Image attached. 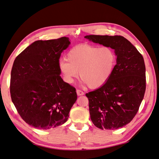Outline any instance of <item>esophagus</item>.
Wrapping results in <instances>:
<instances>
[{
  "label": "esophagus",
  "instance_id": "34e87169",
  "mask_svg": "<svg viewBox=\"0 0 159 159\" xmlns=\"http://www.w3.org/2000/svg\"><path fill=\"white\" fill-rule=\"evenodd\" d=\"M77 94L78 96H82V95L84 94V92H82V90L77 89Z\"/></svg>",
  "mask_w": 159,
  "mask_h": 159
}]
</instances>
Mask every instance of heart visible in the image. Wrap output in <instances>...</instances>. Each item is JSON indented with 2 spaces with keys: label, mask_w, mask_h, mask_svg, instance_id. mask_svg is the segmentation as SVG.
Segmentation results:
<instances>
[{
  "label": "heart",
  "mask_w": 159,
  "mask_h": 159,
  "mask_svg": "<svg viewBox=\"0 0 159 159\" xmlns=\"http://www.w3.org/2000/svg\"><path fill=\"white\" fill-rule=\"evenodd\" d=\"M67 60H61L58 68L64 81L72 84L80 75L91 89H97L107 82L113 74L117 56L110 47L82 44L72 48Z\"/></svg>",
  "instance_id": "obj_1"
}]
</instances>
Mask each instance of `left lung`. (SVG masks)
Wrapping results in <instances>:
<instances>
[{
    "mask_svg": "<svg viewBox=\"0 0 159 159\" xmlns=\"http://www.w3.org/2000/svg\"><path fill=\"white\" fill-rule=\"evenodd\" d=\"M84 38L115 50L117 62L106 84L86 93L91 120L98 128L116 129L130 123L146 90L143 56L122 36L87 35Z\"/></svg>",
    "mask_w": 159,
    "mask_h": 159,
    "instance_id": "obj_1",
    "label": "left lung"
}]
</instances>
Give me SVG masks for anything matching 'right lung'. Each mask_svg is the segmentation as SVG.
Returning a JSON list of instances; mask_svg holds the SVG:
<instances>
[{"mask_svg": "<svg viewBox=\"0 0 159 159\" xmlns=\"http://www.w3.org/2000/svg\"><path fill=\"white\" fill-rule=\"evenodd\" d=\"M68 37L36 41L18 55L10 77V96L18 113L30 125L41 129L67 120L77 100L76 89L65 82L58 68Z\"/></svg>", "mask_w": 159, "mask_h": 159, "instance_id": "obj_1", "label": "right lung"}]
</instances>
